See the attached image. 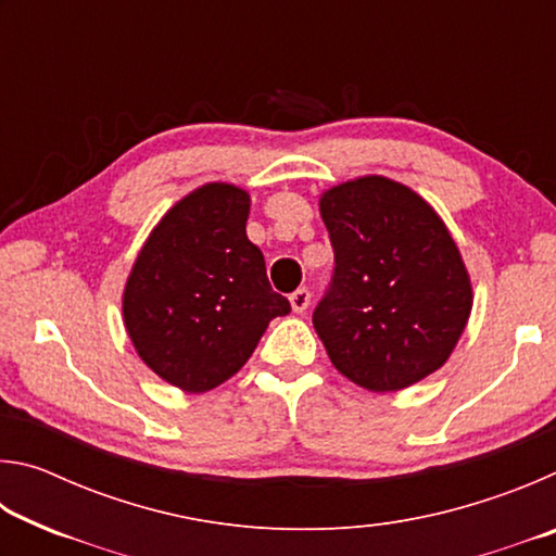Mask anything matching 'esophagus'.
<instances>
[{
  "mask_svg": "<svg viewBox=\"0 0 556 556\" xmlns=\"http://www.w3.org/2000/svg\"><path fill=\"white\" fill-rule=\"evenodd\" d=\"M289 301H291V308H294L296 314H304L308 304H312V291H308L306 287H301L289 296Z\"/></svg>",
  "mask_w": 556,
  "mask_h": 556,
  "instance_id": "esophagus-1",
  "label": "esophagus"
}]
</instances>
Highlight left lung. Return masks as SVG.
Instances as JSON below:
<instances>
[{"label": "left lung", "mask_w": 556, "mask_h": 556, "mask_svg": "<svg viewBox=\"0 0 556 556\" xmlns=\"http://www.w3.org/2000/svg\"><path fill=\"white\" fill-rule=\"evenodd\" d=\"M318 205L336 267L314 328L336 370L370 392L425 380L448 361L473 306L444 220L384 176L333 186Z\"/></svg>", "instance_id": "8db88e82"}]
</instances>
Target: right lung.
<instances>
[{"mask_svg": "<svg viewBox=\"0 0 556 556\" xmlns=\"http://www.w3.org/2000/svg\"><path fill=\"white\" fill-rule=\"evenodd\" d=\"M248 215L242 188H195L159 220L129 271L122 314L131 343L184 392H208L232 378L271 318L291 312L248 240Z\"/></svg>", "mask_w": 556, "mask_h": 556, "instance_id": "obj_1", "label": "right lung"}]
</instances>
